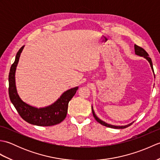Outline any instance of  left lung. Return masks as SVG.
<instances>
[{"instance_id": "1", "label": "left lung", "mask_w": 160, "mask_h": 160, "mask_svg": "<svg viewBox=\"0 0 160 160\" xmlns=\"http://www.w3.org/2000/svg\"><path fill=\"white\" fill-rule=\"evenodd\" d=\"M135 54H136V55L144 57V58H145L148 61L149 63H150V65H151V69H152V71H153V73H154L153 67H152V60H151V58L149 57L148 53H147V52H146V51H145L143 48H142V47H139V46H138V45H135ZM154 75H155V74H154ZM92 113H93V115L94 118L96 119V120L98 122H99V123L101 124L102 125L105 126V127H107L113 128H127V127H129V126H131V125L132 124V123L129 124H127V125H125V126H114V125L108 124L106 123V122H104V121L101 120L100 119H99V118H98L96 116V115L95 114V112H94V111H93V107H92Z\"/></svg>"}]
</instances>
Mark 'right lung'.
Here are the masks:
<instances>
[{
	"instance_id": "obj_1",
	"label": "right lung",
	"mask_w": 160,
	"mask_h": 160,
	"mask_svg": "<svg viewBox=\"0 0 160 160\" xmlns=\"http://www.w3.org/2000/svg\"><path fill=\"white\" fill-rule=\"evenodd\" d=\"M23 48L24 46L17 52L14 62L10 68L9 74V96L10 100L20 117L29 124L40 127H49L59 124L66 118L68 104L71 98L76 94L78 87L66 91L55 102L47 107L38 108L24 102L17 93L15 82L16 66Z\"/></svg>"
}]
</instances>
